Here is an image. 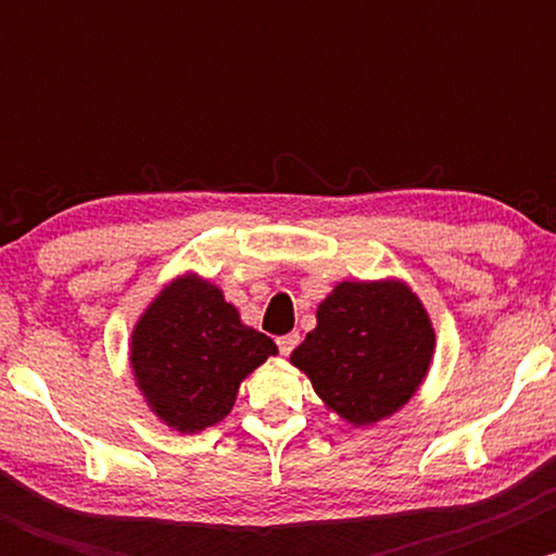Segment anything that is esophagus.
<instances>
[{"mask_svg": "<svg viewBox=\"0 0 556 556\" xmlns=\"http://www.w3.org/2000/svg\"><path fill=\"white\" fill-rule=\"evenodd\" d=\"M298 342H300V334H298V331H290V334H282V337H279V340H277L279 353H282V355H290L292 350L298 348Z\"/></svg>", "mask_w": 556, "mask_h": 556, "instance_id": "esophagus-1", "label": "esophagus"}]
</instances>
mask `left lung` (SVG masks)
I'll use <instances>...</instances> for the list:
<instances>
[{
    "mask_svg": "<svg viewBox=\"0 0 556 556\" xmlns=\"http://www.w3.org/2000/svg\"><path fill=\"white\" fill-rule=\"evenodd\" d=\"M433 329L405 282H340L292 363L334 413L371 426L397 413L426 379Z\"/></svg>",
    "mask_w": 556,
    "mask_h": 556,
    "instance_id": "left-lung-1",
    "label": "left lung"
}]
</instances>
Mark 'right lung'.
I'll list each match as a JSON object with an SVG mask.
<instances>
[{"label": "right lung", "instance_id": "right-lung-1", "mask_svg": "<svg viewBox=\"0 0 556 556\" xmlns=\"http://www.w3.org/2000/svg\"><path fill=\"white\" fill-rule=\"evenodd\" d=\"M277 355L206 279L180 277L132 329L130 363L149 407L177 431H201L232 410L240 381Z\"/></svg>", "mask_w": 556, "mask_h": 556}]
</instances>
